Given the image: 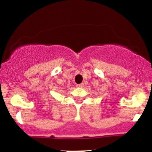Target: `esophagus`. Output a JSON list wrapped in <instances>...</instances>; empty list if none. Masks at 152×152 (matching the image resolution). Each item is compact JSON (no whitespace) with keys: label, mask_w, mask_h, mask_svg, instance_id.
Listing matches in <instances>:
<instances>
[{"label":"esophagus","mask_w":152,"mask_h":152,"mask_svg":"<svg viewBox=\"0 0 152 152\" xmlns=\"http://www.w3.org/2000/svg\"><path fill=\"white\" fill-rule=\"evenodd\" d=\"M76 86H77L78 88H83V87L84 86V84H83V83H80V84L76 85Z\"/></svg>","instance_id":"obj_1"}]
</instances>
